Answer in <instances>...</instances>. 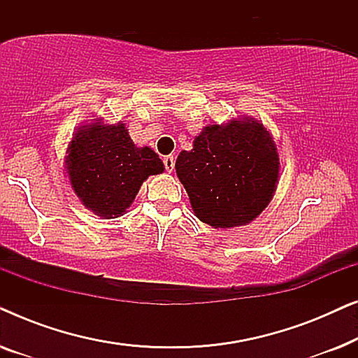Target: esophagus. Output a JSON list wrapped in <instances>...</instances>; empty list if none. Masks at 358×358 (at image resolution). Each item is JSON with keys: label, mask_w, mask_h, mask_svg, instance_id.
Wrapping results in <instances>:
<instances>
[{"label": "esophagus", "mask_w": 358, "mask_h": 358, "mask_svg": "<svg viewBox=\"0 0 358 358\" xmlns=\"http://www.w3.org/2000/svg\"><path fill=\"white\" fill-rule=\"evenodd\" d=\"M163 163H164V168L168 173H173L174 171V156H164L163 158Z\"/></svg>", "instance_id": "obj_1"}]
</instances>
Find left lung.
Here are the masks:
<instances>
[{"mask_svg":"<svg viewBox=\"0 0 358 358\" xmlns=\"http://www.w3.org/2000/svg\"><path fill=\"white\" fill-rule=\"evenodd\" d=\"M278 153L266 127L251 117L208 125L180 151L176 173L200 222L233 228L267 207L278 182Z\"/></svg>","mask_w":358,"mask_h":358,"instance_id":"left-lung-1","label":"left lung"}]
</instances>
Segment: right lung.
<instances>
[{
	"label": "right lung",
	"instance_id": "1",
	"mask_svg": "<svg viewBox=\"0 0 358 358\" xmlns=\"http://www.w3.org/2000/svg\"><path fill=\"white\" fill-rule=\"evenodd\" d=\"M66 153L71 189L86 208L104 218L124 215L143 180L164 171L153 150L136 148L122 122L106 125L94 120L81 125Z\"/></svg>",
	"mask_w": 358,
	"mask_h": 358
}]
</instances>
